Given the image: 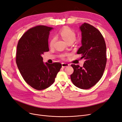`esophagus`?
I'll list each match as a JSON object with an SVG mask.
<instances>
[{
  "label": "esophagus",
  "mask_w": 122,
  "mask_h": 122,
  "mask_svg": "<svg viewBox=\"0 0 122 122\" xmlns=\"http://www.w3.org/2000/svg\"><path fill=\"white\" fill-rule=\"evenodd\" d=\"M61 65H62V68H65L66 67H67V66H69V65L68 64H67V63H62Z\"/></svg>",
  "instance_id": "esophagus-1"
}]
</instances>
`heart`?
I'll return each instance as SVG.
<instances>
[{"instance_id":"obj_1","label":"heart","mask_w":122,"mask_h":122,"mask_svg":"<svg viewBox=\"0 0 122 122\" xmlns=\"http://www.w3.org/2000/svg\"><path fill=\"white\" fill-rule=\"evenodd\" d=\"M60 35L61 36V38L65 42L67 43L69 42H73L75 40L76 35L75 33L69 27H65L62 29L60 32ZM55 41V38L54 37L51 39L50 42V45L52 46ZM62 56L64 55H62Z\"/></svg>"}]
</instances>
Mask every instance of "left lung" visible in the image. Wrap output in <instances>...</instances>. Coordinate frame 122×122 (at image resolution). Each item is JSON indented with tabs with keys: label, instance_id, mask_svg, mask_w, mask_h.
Here are the masks:
<instances>
[{
	"label": "left lung",
	"instance_id": "1",
	"mask_svg": "<svg viewBox=\"0 0 122 122\" xmlns=\"http://www.w3.org/2000/svg\"><path fill=\"white\" fill-rule=\"evenodd\" d=\"M81 44L77 53L86 60L83 67L72 65L74 72L71 79L81 89H88L101 78L106 64V47L101 32L93 26L84 23L79 27Z\"/></svg>",
	"mask_w": 122,
	"mask_h": 122
}]
</instances>
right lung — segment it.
Segmentation results:
<instances>
[{"label": "right lung", "mask_w": 122, "mask_h": 122, "mask_svg": "<svg viewBox=\"0 0 122 122\" xmlns=\"http://www.w3.org/2000/svg\"><path fill=\"white\" fill-rule=\"evenodd\" d=\"M53 29L44 25L30 28L18 43L16 64L27 84L37 90L49 87L61 68L60 62L44 63L42 55L49 51L48 39Z\"/></svg>", "instance_id": "obj_1"}]
</instances>
